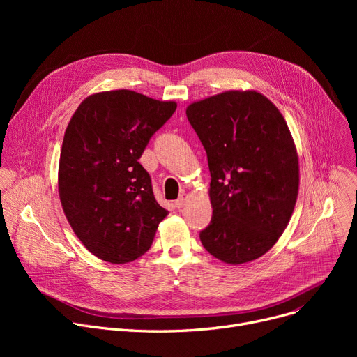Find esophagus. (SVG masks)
I'll return each instance as SVG.
<instances>
[{"mask_svg":"<svg viewBox=\"0 0 357 357\" xmlns=\"http://www.w3.org/2000/svg\"><path fill=\"white\" fill-rule=\"evenodd\" d=\"M188 199H190V195H188V194H185V192H182V194L179 195V198L175 201V205H176L178 208H182V207H185L186 202H188Z\"/></svg>","mask_w":357,"mask_h":357,"instance_id":"34e87169","label":"esophagus"}]
</instances>
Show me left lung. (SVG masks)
Instances as JSON below:
<instances>
[{
	"label": "left lung",
	"mask_w": 357,
	"mask_h": 357,
	"mask_svg": "<svg viewBox=\"0 0 357 357\" xmlns=\"http://www.w3.org/2000/svg\"><path fill=\"white\" fill-rule=\"evenodd\" d=\"M188 117L208 158L213 220L202 246L227 265L256 260L285 231L299 190L298 153L276 105L255 89L191 102Z\"/></svg>",
	"instance_id": "obj_1"
}]
</instances>
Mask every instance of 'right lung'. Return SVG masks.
<instances>
[{
    "label": "right lung",
    "instance_id": "right-lung-1",
    "mask_svg": "<svg viewBox=\"0 0 357 357\" xmlns=\"http://www.w3.org/2000/svg\"><path fill=\"white\" fill-rule=\"evenodd\" d=\"M175 109V101L114 89L91 93L70 117L59 158V198L73 233L101 260L121 265L144 255L169 214L139 159Z\"/></svg>",
    "mask_w": 357,
    "mask_h": 357
}]
</instances>
